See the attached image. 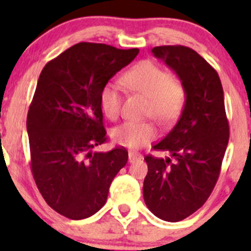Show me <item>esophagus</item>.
<instances>
[{"mask_svg": "<svg viewBox=\"0 0 251 251\" xmlns=\"http://www.w3.org/2000/svg\"><path fill=\"white\" fill-rule=\"evenodd\" d=\"M142 159V155L141 154H137V153H128V163H136V161L141 160Z\"/></svg>", "mask_w": 251, "mask_h": 251, "instance_id": "34e87169", "label": "esophagus"}]
</instances>
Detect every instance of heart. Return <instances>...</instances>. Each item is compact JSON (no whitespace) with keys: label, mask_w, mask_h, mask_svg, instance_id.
<instances>
[{"label":"heart","mask_w":251,"mask_h":251,"mask_svg":"<svg viewBox=\"0 0 251 251\" xmlns=\"http://www.w3.org/2000/svg\"><path fill=\"white\" fill-rule=\"evenodd\" d=\"M123 81L131 90L151 98L148 114L159 124L171 123L182 109L186 90L178 78L153 60H142L124 74ZM100 102L105 115L116 120L121 113V91L116 82L104 83L100 93ZM111 137L115 143L130 149H137L156 137L151 124L127 121L114 128Z\"/></svg>","instance_id":"1"}]
</instances>
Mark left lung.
Wrapping results in <instances>:
<instances>
[{
	"mask_svg": "<svg viewBox=\"0 0 251 251\" xmlns=\"http://www.w3.org/2000/svg\"><path fill=\"white\" fill-rule=\"evenodd\" d=\"M153 54L174 70L186 90L173 130L154 144L171 158L147 155L143 198L159 219L177 222L196 212L211 194L229 138L224 90L216 70L192 48L158 46Z\"/></svg>",
	"mask_w": 251,
	"mask_h": 251,
	"instance_id": "obj_1",
	"label": "left lung"
}]
</instances>
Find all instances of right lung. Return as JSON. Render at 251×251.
I'll return each instance as SVG.
<instances>
[{"label": "right lung", "instance_id": "obj_1", "mask_svg": "<svg viewBox=\"0 0 251 251\" xmlns=\"http://www.w3.org/2000/svg\"><path fill=\"white\" fill-rule=\"evenodd\" d=\"M138 52L80 42L40 74L26 118L31 173L46 203L68 219L96 214L127 163L124 147L107 153L92 149L107 142L100 90Z\"/></svg>", "mask_w": 251, "mask_h": 251}]
</instances>
